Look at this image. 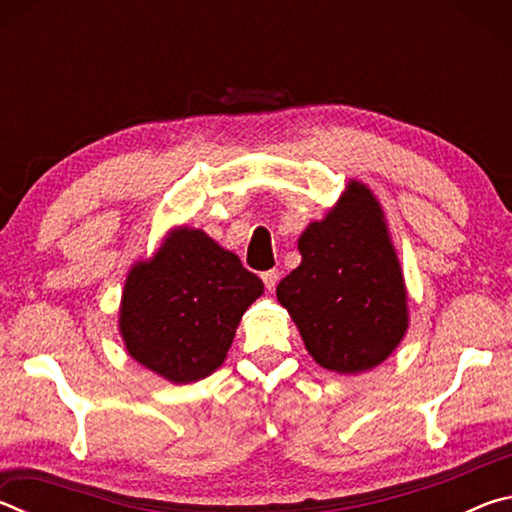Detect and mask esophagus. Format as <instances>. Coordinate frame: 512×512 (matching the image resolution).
<instances>
[{"mask_svg": "<svg viewBox=\"0 0 512 512\" xmlns=\"http://www.w3.org/2000/svg\"><path fill=\"white\" fill-rule=\"evenodd\" d=\"M262 280H264V287L268 291H273L277 287V282H280V271H275V268H271V271L262 273Z\"/></svg>", "mask_w": 512, "mask_h": 512, "instance_id": "34e87169", "label": "esophagus"}]
</instances>
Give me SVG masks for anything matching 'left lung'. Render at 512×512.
I'll return each mask as SVG.
<instances>
[{
	"label": "left lung",
	"mask_w": 512,
	"mask_h": 512,
	"mask_svg": "<svg viewBox=\"0 0 512 512\" xmlns=\"http://www.w3.org/2000/svg\"><path fill=\"white\" fill-rule=\"evenodd\" d=\"M298 248L300 266L275 293L309 354L343 375L375 368L409 325L402 268L377 198L350 183L339 205L302 232Z\"/></svg>",
	"instance_id": "8db88e82"
}]
</instances>
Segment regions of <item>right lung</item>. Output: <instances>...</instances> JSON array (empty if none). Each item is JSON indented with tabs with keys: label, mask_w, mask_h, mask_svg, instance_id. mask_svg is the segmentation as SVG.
<instances>
[{
	"label": "right lung",
	"mask_w": 512,
	"mask_h": 512,
	"mask_svg": "<svg viewBox=\"0 0 512 512\" xmlns=\"http://www.w3.org/2000/svg\"><path fill=\"white\" fill-rule=\"evenodd\" d=\"M262 293V280L235 253L180 228L128 275L119 329L133 359L189 384L221 366L241 316Z\"/></svg>",
	"instance_id": "obj_1"
}]
</instances>
